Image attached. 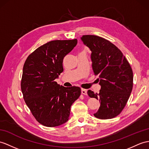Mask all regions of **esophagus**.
<instances>
[{
	"label": "esophagus",
	"mask_w": 149,
	"mask_h": 149,
	"mask_svg": "<svg viewBox=\"0 0 149 149\" xmlns=\"http://www.w3.org/2000/svg\"><path fill=\"white\" fill-rule=\"evenodd\" d=\"M81 93L83 94V95H86V94H87V90L86 89L82 88L81 89Z\"/></svg>",
	"instance_id": "esophagus-1"
}]
</instances>
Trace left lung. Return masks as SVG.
<instances>
[{
    "label": "left lung",
    "mask_w": 149,
    "mask_h": 149,
    "mask_svg": "<svg viewBox=\"0 0 149 149\" xmlns=\"http://www.w3.org/2000/svg\"><path fill=\"white\" fill-rule=\"evenodd\" d=\"M81 40L92 51V68L101 88L99 93L88 90L90 97L99 100L100 106L94 116L101 119L113 118L121 113L133 88V71L118 47L96 35H83Z\"/></svg>",
    "instance_id": "1"
}]
</instances>
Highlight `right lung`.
<instances>
[{
    "mask_svg": "<svg viewBox=\"0 0 149 149\" xmlns=\"http://www.w3.org/2000/svg\"><path fill=\"white\" fill-rule=\"evenodd\" d=\"M77 39L47 42L28 56L21 88L23 99L38 123L47 127L67 122L71 105L81 95L78 86L64 87L54 80L64 70V57L77 45Z\"/></svg>",
    "mask_w": 149,
    "mask_h": 149,
    "instance_id": "add662e5",
    "label": "right lung"
}]
</instances>
